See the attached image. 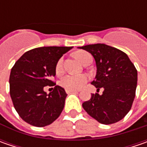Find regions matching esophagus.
<instances>
[{
  "instance_id": "1",
  "label": "esophagus",
  "mask_w": 147,
  "mask_h": 147,
  "mask_svg": "<svg viewBox=\"0 0 147 147\" xmlns=\"http://www.w3.org/2000/svg\"><path fill=\"white\" fill-rule=\"evenodd\" d=\"M78 91H74V90H66V93L72 94V93H78Z\"/></svg>"
}]
</instances>
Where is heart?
I'll list each match as a JSON object with an SVG mask.
<instances>
[{
	"mask_svg": "<svg viewBox=\"0 0 147 147\" xmlns=\"http://www.w3.org/2000/svg\"><path fill=\"white\" fill-rule=\"evenodd\" d=\"M74 56L77 59H78L82 64H84L87 59L91 57V55L88 53L87 51H79L74 53ZM63 64L64 61L63 59L60 58L58 59L56 65H55V74L57 75H60L63 73ZM88 77L84 74H79V75H73V74H69L64 77L61 80H60V85L62 88H64L66 90H74V91H77L79 90L87 83L88 82Z\"/></svg>",
	"mask_w": 147,
	"mask_h": 147,
	"instance_id": "b5f03b06",
	"label": "heart"
}]
</instances>
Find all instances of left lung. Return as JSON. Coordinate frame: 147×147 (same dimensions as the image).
<instances>
[{"label": "left lung", "instance_id": "1", "mask_svg": "<svg viewBox=\"0 0 147 147\" xmlns=\"http://www.w3.org/2000/svg\"><path fill=\"white\" fill-rule=\"evenodd\" d=\"M93 55L96 75L92 84L103 93L92 94L83 109L99 123L111 124L123 119L132 108L136 95L138 71L123 51L105 44L83 46Z\"/></svg>", "mask_w": 147, "mask_h": 147}]
</instances>
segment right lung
Masks as SVG:
<instances>
[{"label": "right lung", "instance_id": "add662e5", "mask_svg": "<svg viewBox=\"0 0 147 147\" xmlns=\"http://www.w3.org/2000/svg\"><path fill=\"white\" fill-rule=\"evenodd\" d=\"M72 47H43L30 50L18 59L9 75V94L14 107L26 123L45 127L61 114L67 94L51 80L55 65ZM54 86L47 95L44 86Z\"/></svg>", "mask_w": 147, "mask_h": 147}]
</instances>
